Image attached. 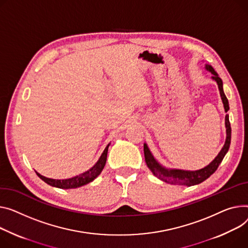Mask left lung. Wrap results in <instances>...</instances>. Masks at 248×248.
<instances>
[{"instance_id": "obj_1", "label": "left lung", "mask_w": 248, "mask_h": 248, "mask_svg": "<svg viewBox=\"0 0 248 248\" xmlns=\"http://www.w3.org/2000/svg\"><path fill=\"white\" fill-rule=\"evenodd\" d=\"M205 69L209 71L213 76L212 78L217 82L219 93L221 95V100L224 106V109L227 112L229 109L228 101L223 93L222 89V80L217 74V72L213 70V68L209 64H205ZM225 126H226V140L222 147V150L218 154V155L214 158L207 167L204 169H202L200 170L195 171H188V170H167L162 168L160 164L155 159L153 155L151 154L150 150H148L147 145L143 144V152H144V159L146 162L147 168L152 170V172L160 180L166 181L170 185H178V186H191L199 185L205 179H207L214 171L217 170L219 167L220 162L222 161L224 155L229 150L230 145V140H232V126H230L228 114L225 115Z\"/></svg>"}]
</instances>
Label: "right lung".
I'll return each instance as SVG.
<instances>
[{
    "instance_id": "add662e5",
    "label": "right lung",
    "mask_w": 248,
    "mask_h": 248,
    "mask_svg": "<svg viewBox=\"0 0 248 248\" xmlns=\"http://www.w3.org/2000/svg\"><path fill=\"white\" fill-rule=\"evenodd\" d=\"M108 145L109 144L107 145L100 159L97 160V162L91 170H89L88 171L81 173L79 175H77L75 177H72L69 179H53V178L45 177V176L41 175L40 173H38L37 171H36V173L38 174V176L41 179H43L45 181L46 184L52 186H55V187H59V188H62V189H69V188H77V187L82 186L91 183V181H93L104 170L106 161H107Z\"/></svg>"
}]
</instances>
